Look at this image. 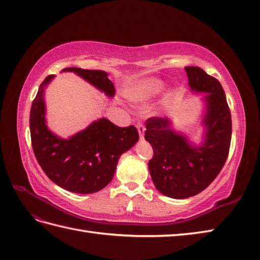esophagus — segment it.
Masks as SVG:
<instances>
[{
	"label": "esophagus",
	"instance_id": "34e87169",
	"mask_svg": "<svg viewBox=\"0 0 260 260\" xmlns=\"http://www.w3.org/2000/svg\"><path fill=\"white\" fill-rule=\"evenodd\" d=\"M137 129H138V132H139L140 138H141V139H143V136H145V130H146L145 125L139 122V123L137 124Z\"/></svg>",
	"mask_w": 260,
	"mask_h": 260
}]
</instances>
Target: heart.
Here are the masks:
<instances>
[{"label": "heart", "instance_id": "heart-1", "mask_svg": "<svg viewBox=\"0 0 260 260\" xmlns=\"http://www.w3.org/2000/svg\"><path fill=\"white\" fill-rule=\"evenodd\" d=\"M164 89V83L158 79L148 78L130 82L124 90V94L132 102L142 103L157 95Z\"/></svg>", "mask_w": 260, "mask_h": 260}]
</instances>
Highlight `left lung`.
I'll use <instances>...</instances> for the list:
<instances>
[{
    "instance_id": "left-lung-1",
    "label": "left lung",
    "mask_w": 260,
    "mask_h": 260,
    "mask_svg": "<svg viewBox=\"0 0 260 260\" xmlns=\"http://www.w3.org/2000/svg\"><path fill=\"white\" fill-rule=\"evenodd\" d=\"M184 70L190 89L207 93L204 143H190L171 129L168 118H149L145 132L153 149L148 164L152 181L161 193L174 199L198 194L215 180L226 162L232 140V114L220 82L198 67Z\"/></svg>"
}]
</instances>
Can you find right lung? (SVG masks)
Segmentation results:
<instances>
[{"mask_svg": "<svg viewBox=\"0 0 260 260\" xmlns=\"http://www.w3.org/2000/svg\"><path fill=\"white\" fill-rule=\"evenodd\" d=\"M62 72L76 73L108 96L115 93L105 71L67 68ZM53 78L51 74L44 79L32 102L30 131L34 154L45 175L57 186L76 193L96 192L112 180L120 155L136 145L139 134L134 125L120 128L105 118L69 139L52 134L45 120L43 94Z\"/></svg>", "mask_w": 260, "mask_h": 260, "instance_id": "1", "label": "right lung"}]
</instances>
